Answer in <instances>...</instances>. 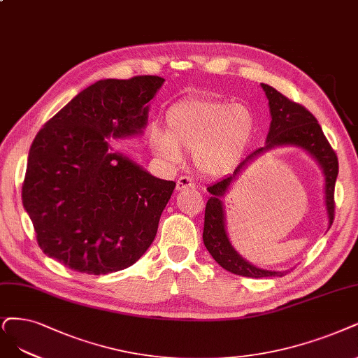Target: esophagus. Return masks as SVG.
Segmentation results:
<instances>
[{"label": "esophagus", "instance_id": "34e87169", "mask_svg": "<svg viewBox=\"0 0 358 358\" xmlns=\"http://www.w3.org/2000/svg\"><path fill=\"white\" fill-rule=\"evenodd\" d=\"M196 182L190 177H180L177 181V190H186V189H194Z\"/></svg>", "mask_w": 358, "mask_h": 358}]
</instances>
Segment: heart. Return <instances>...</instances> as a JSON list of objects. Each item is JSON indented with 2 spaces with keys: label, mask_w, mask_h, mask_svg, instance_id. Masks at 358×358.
I'll return each instance as SVG.
<instances>
[{
  "label": "heart",
  "mask_w": 358,
  "mask_h": 358,
  "mask_svg": "<svg viewBox=\"0 0 358 358\" xmlns=\"http://www.w3.org/2000/svg\"><path fill=\"white\" fill-rule=\"evenodd\" d=\"M165 121L166 132L152 131L153 150L172 161H178L180 150L194 153L196 165L206 174L231 168L255 132V117L248 108L213 97L172 104Z\"/></svg>",
  "instance_id": "obj_1"
}]
</instances>
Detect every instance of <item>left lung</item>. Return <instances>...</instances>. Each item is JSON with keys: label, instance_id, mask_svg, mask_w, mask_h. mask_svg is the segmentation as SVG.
<instances>
[{"label": "left lung", "instance_id": "obj_1", "mask_svg": "<svg viewBox=\"0 0 358 358\" xmlns=\"http://www.w3.org/2000/svg\"><path fill=\"white\" fill-rule=\"evenodd\" d=\"M266 96L270 104L271 124L267 136V148L282 144H294L310 152L323 168L326 180V206L329 214V227L332 226L335 218V182L339 171L338 156L332 145L323 134V129L317 122L314 115L303 108L302 104L287 99L275 88L262 84ZM264 149L255 150L249 155L245 161L236 168L233 176L217 181L213 186L208 187L210 193L209 201L205 208V226H203V243L209 254L227 271L259 279V277H282L287 271H268L257 268L252 264L246 262L239 254L236 252L229 242V237L224 227V210L221 197L226 194L234 177L239 174L242 166L252 159L257 153Z\"/></svg>", "mask_w": 358, "mask_h": 358}]
</instances>
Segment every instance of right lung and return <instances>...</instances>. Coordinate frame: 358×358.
Wrapping results in <instances>:
<instances>
[{"label":"right lung","mask_w":358,"mask_h":358,"mask_svg":"<svg viewBox=\"0 0 358 358\" xmlns=\"http://www.w3.org/2000/svg\"><path fill=\"white\" fill-rule=\"evenodd\" d=\"M164 81L153 75L97 81L36 134L22 201L38 246L64 267L115 273L152 245L176 182L109 153L106 138L141 132L148 103Z\"/></svg>","instance_id":"obj_1"}]
</instances>
